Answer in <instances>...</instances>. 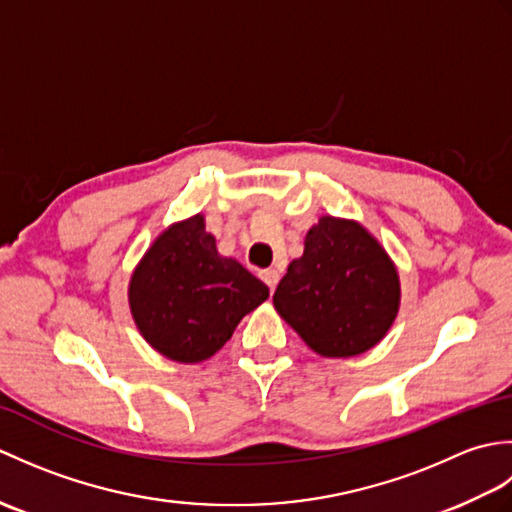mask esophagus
<instances>
[{"mask_svg":"<svg viewBox=\"0 0 512 512\" xmlns=\"http://www.w3.org/2000/svg\"><path fill=\"white\" fill-rule=\"evenodd\" d=\"M259 277H262V281H264V284L270 288V290H275V286H277V281H279V273H277V270L275 268H268V270H262V275H259Z\"/></svg>","mask_w":512,"mask_h":512,"instance_id":"esophagus-1","label":"esophagus"}]
</instances>
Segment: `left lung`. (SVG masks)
I'll return each mask as SVG.
<instances>
[{"instance_id": "8db88e82", "label": "left lung", "mask_w": 512, "mask_h": 512, "mask_svg": "<svg viewBox=\"0 0 512 512\" xmlns=\"http://www.w3.org/2000/svg\"><path fill=\"white\" fill-rule=\"evenodd\" d=\"M273 303L314 354L358 356L383 341L398 317V268L361 222L321 215Z\"/></svg>"}]
</instances>
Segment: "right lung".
I'll use <instances>...</instances> for the list:
<instances>
[{"mask_svg":"<svg viewBox=\"0 0 512 512\" xmlns=\"http://www.w3.org/2000/svg\"><path fill=\"white\" fill-rule=\"evenodd\" d=\"M127 299L143 339L171 361L193 365L222 350L237 323L268 299V286L217 253L204 215L195 213L154 239Z\"/></svg>","mask_w":512,"mask_h":512,"instance_id":"obj_1","label":"right lung"}]
</instances>
